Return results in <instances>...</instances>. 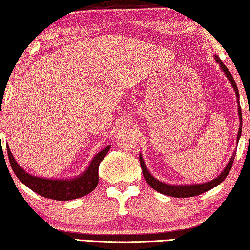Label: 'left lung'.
Returning a JSON list of instances; mask_svg holds the SVG:
<instances>
[{
  "label": "left lung",
  "instance_id": "left-lung-1",
  "mask_svg": "<svg viewBox=\"0 0 250 250\" xmlns=\"http://www.w3.org/2000/svg\"><path fill=\"white\" fill-rule=\"evenodd\" d=\"M214 58H216V61L219 63V66H220L221 70L225 72L226 76H227V78L229 79V82L231 83L233 89H235V91H236L237 102H238V114H239V121H240L239 130H238V135H237V143H238V141H239V138L241 136V129H243V115H241V108H240V104H239V91H238L235 79L232 78V76H231V74H230V71L228 70V68L226 67L224 63H222V61L220 60L219 57L216 56ZM235 155H236V152L233 153L228 164L226 165L225 170L221 172V174L219 175L218 178H216L210 182L202 183V184H192V186H171V184L161 182V181H159V180H156L154 176L151 175V173H149L146 167H145V163H144L142 155H140V162H141L142 172H143L145 181H146L149 184V187H152L155 191L160 192V193L165 194V195L174 197V198H190V197H195V195H199L201 193H205V192L213 189L214 187H217L218 184H220L222 181H224V180L227 178V175L229 174L230 170H231L233 160H235Z\"/></svg>",
  "mask_w": 250,
  "mask_h": 250
}]
</instances>
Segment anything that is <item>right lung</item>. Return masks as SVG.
I'll use <instances>...</instances> for the list:
<instances>
[{
  "instance_id": "right-lung-1",
  "label": "right lung",
  "mask_w": 250,
  "mask_h": 250,
  "mask_svg": "<svg viewBox=\"0 0 250 250\" xmlns=\"http://www.w3.org/2000/svg\"><path fill=\"white\" fill-rule=\"evenodd\" d=\"M110 146H107L102 149L98 154H96L91 161L89 167L78 178L68 179V180H52L38 178L29 174L18 164L17 161L11 153L9 145H6L7 155L9 161L15 175L20 181L25 184L29 189L42 195V197L52 199L58 201H68L74 199L82 198L83 195L90 193L98 184V167L99 164L106 156L107 152L109 151Z\"/></svg>"
}]
</instances>
